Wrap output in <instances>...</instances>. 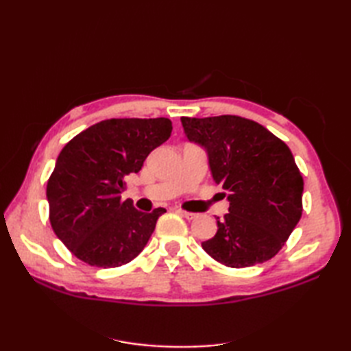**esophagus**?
I'll list each match as a JSON object with an SVG mask.
<instances>
[{"label": "esophagus", "instance_id": "34e87169", "mask_svg": "<svg viewBox=\"0 0 351 351\" xmlns=\"http://www.w3.org/2000/svg\"><path fill=\"white\" fill-rule=\"evenodd\" d=\"M176 213L182 215V217H185L187 220H195L197 217L196 213H189V211H184V210H176Z\"/></svg>", "mask_w": 351, "mask_h": 351}]
</instances>
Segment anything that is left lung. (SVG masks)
Listing matches in <instances>:
<instances>
[{
    "label": "left lung",
    "instance_id": "left-lung-1",
    "mask_svg": "<svg viewBox=\"0 0 351 351\" xmlns=\"http://www.w3.org/2000/svg\"><path fill=\"white\" fill-rule=\"evenodd\" d=\"M185 137L206 152L229 213L215 217L217 232L204 250L232 268L271 259L302 217L303 178L289 147L259 125L238 116L181 117Z\"/></svg>",
    "mask_w": 351,
    "mask_h": 351
}]
</instances>
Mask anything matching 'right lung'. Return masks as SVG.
<instances>
[{"instance_id": "1", "label": "right lung", "mask_w": 351, "mask_h": 351, "mask_svg": "<svg viewBox=\"0 0 351 351\" xmlns=\"http://www.w3.org/2000/svg\"><path fill=\"white\" fill-rule=\"evenodd\" d=\"M170 134L166 117L110 119L62 149L47 187L49 221L78 259L93 267H119L145 249L166 210L141 213L132 200L122 202L125 180L138 173L146 156Z\"/></svg>"}]
</instances>
